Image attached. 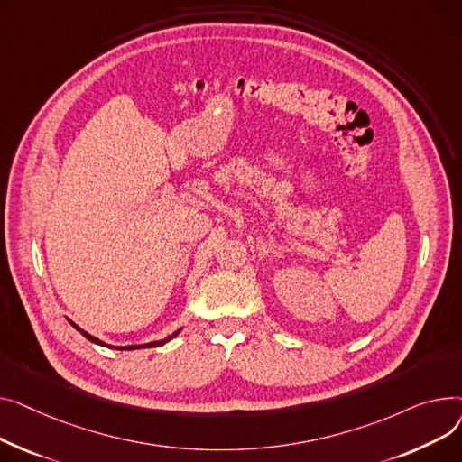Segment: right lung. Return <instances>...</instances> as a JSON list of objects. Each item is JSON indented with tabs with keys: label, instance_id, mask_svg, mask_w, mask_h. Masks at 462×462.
<instances>
[{
	"label": "right lung",
	"instance_id": "obj_1",
	"mask_svg": "<svg viewBox=\"0 0 462 462\" xmlns=\"http://www.w3.org/2000/svg\"><path fill=\"white\" fill-rule=\"evenodd\" d=\"M69 322L72 324V327L81 334V336H84L86 339H89L91 343H95V345H100V346H107V348H117V350H135V348H151V346H160V345H166L168 341H171L173 337H177L179 334H180V330L182 328H179L177 332H173L171 336H168V337H164V339H158V341H151V343H143V345H125V346H116V345H110V343H104V341H100L98 337H95V336H91V334H88L86 330H81L79 327H78V324H74L70 319H69Z\"/></svg>",
	"mask_w": 462,
	"mask_h": 462
}]
</instances>
